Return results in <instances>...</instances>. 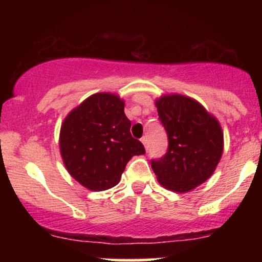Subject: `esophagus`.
Masks as SVG:
<instances>
[{
    "label": "esophagus",
    "mask_w": 262,
    "mask_h": 262,
    "mask_svg": "<svg viewBox=\"0 0 262 262\" xmlns=\"http://www.w3.org/2000/svg\"><path fill=\"white\" fill-rule=\"evenodd\" d=\"M140 140H141V143L144 144V146H145V149H148V138L143 137Z\"/></svg>",
    "instance_id": "esophagus-1"
}]
</instances>
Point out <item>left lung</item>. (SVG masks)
Listing matches in <instances>:
<instances>
[{
  "label": "left lung",
  "instance_id": "obj_1",
  "mask_svg": "<svg viewBox=\"0 0 262 262\" xmlns=\"http://www.w3.org/2000/svg\"><path fill=\"white\" fill-rule=\"evenodd\" d=\"M155 104L169 146L162 158L151 160L152 171L162 187L188 192L214 172L223 154L222 127L193 98L173 93Z\"/></svg>",
  "mask_w": 262,
  "mask_h": 262
}]
</instances>
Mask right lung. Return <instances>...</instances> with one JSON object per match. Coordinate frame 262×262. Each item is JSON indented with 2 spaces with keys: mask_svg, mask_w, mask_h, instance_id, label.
I'll return each mask as SVG.
<instances>
[{
  "mask_svg": "<svg viewBox=\"0 0 262 262\" xmlns=\"http://www.w3.org/2000/svg\"><path fill=\"white\" fill-rule=\"evenodd\" d=\"M59 145L66 170L91 191L114 187L127 162L145 154L143 144L130 134L124 101L107 92L90 96L68 114Z\"/></svg>",
  "mask_w": 262,
  "mask_h": 262,
  "instance_id": "1",
  "label": "right lung"
}]
</instances>
